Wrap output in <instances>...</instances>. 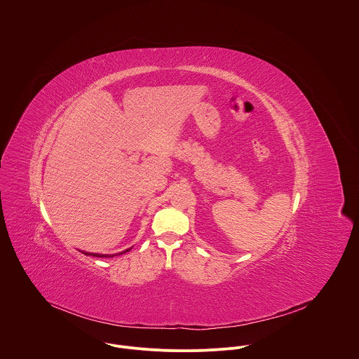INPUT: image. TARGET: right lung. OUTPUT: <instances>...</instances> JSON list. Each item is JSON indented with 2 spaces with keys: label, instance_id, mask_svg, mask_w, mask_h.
I'll return each instance as SVG.
<instances>
[{
  "label": "right lung",
  "instance_id": "obj_1",
  "mask_svg": "<svg viewBox=\"0 0 359 359\" xmlns=\"http://www.w3.org/2000/svg\"><path fill=\"white\" fill-rule=\"evenodd\" d=\"M133 248H130V249H127V250H124V252H120V253H117V255H100V253H88V252H81L83 255H86V256H93V257H113V256H120V255H124V253H127V252H130Z\"/></svg>",
  "mask_w": 359,
  "mask_h": 359
}]
</instances>
